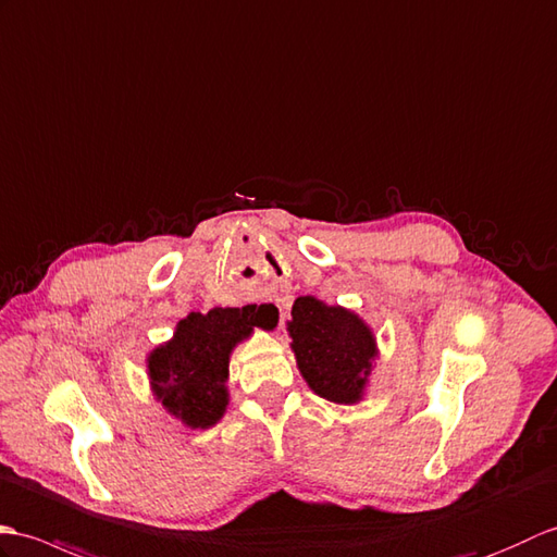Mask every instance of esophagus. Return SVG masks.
Segmentation results:
<instances>
[{"mask_svg": "<svg viewBox=\"0 0 557 557\" xmlns=\"http://www.w3.org/2000/svg\"><path fill=\"white\" fill-rule=\"evenodd\" d=\"M250 310L255 314H267L274 324L281 326V319H283V307L278 305V300H262V302H250Z\"/></svg>", "mask_w": 557, "mask_h": 557, "instance_id": "esophagus-1", "label": "esophagus"}]
</instances>
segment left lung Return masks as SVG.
<instances>
[{"instance_id":"1","label":"left lung","mask_w":557,"mask_h":557,"mask_svg":"<svg viewBox=\"0 0 557 557\" xmlns=\"http://www.w3.org/2000/svg\"><path fill=\"white\" fill-rule=\"evenodd\" d=\"M290 314V348L307 386L331 403H360L379 355L372 329L355 312L312 295L295 300Z\"/></svg>"}]
</instances>
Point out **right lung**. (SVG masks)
Here are the masks:
<instances>
[{
    "label": "right lung",
    "mask_w": 557,
    "mask_h": 557,
    "mask_svg": "<svg viewBox=\"0 0 557 557\" xmlns=\"http://www.w3.org/2000/svg\"><path fill=\"white\" fill-rule=\"evenodd\" d=\"M259 329H274L267 314L247 307H214L178 321L174 338L147 357L157 400L185 426L209 429L226 412L228 362L236 345Z\"/></svg>",
    "instance_id": "right-lung-1"
}]
</instances>
